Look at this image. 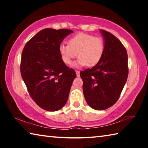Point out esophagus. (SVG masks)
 I'll use <instances>...</instances> for the list:
<instances>
[{
  "label": "esophagus",
  "mask_w": 148,
  "mask_h": 148,
  "mask_svg": "<svg viewBox=\"0 0 148 148\" xmlns=\"http://www.w3.org/2000/svg\"><path fill=\"white\" fill-rule=\"evenodd\" d=\"M76 73L77 77H79V72L78 71H76Z\"/></svg>",
  "instance_id": "esophagus-1"
}]
</instances>
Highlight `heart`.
I'll return each mask as SVG.
<instances>
[{"instance_id": "obj_1", "label": "heart", "mask_w": 148, "mask_h": 148, "mask_svg": "<svg viewBox=\"0 0 148 148\" xmlns=\"http://www.w3.org/2000/svg\"><path fill=\"white\" fill-rule=\"evenodd\" d=\"M59 51L64 64H71L72 59L77 56L76 66L87 65L91 67L98 64L101 60L104 51V43L100 37L79 33L70 38L68 44H60Z\"/></svg>"}]
</instances>
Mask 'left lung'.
Segmentation results:
<instances>
[{
    "instance_id": "left-lung-1",
    "label": "left lung",
    "mask_w": 148,
    "mask_h": 148,
    "mask_svg": "<svg viewBox=\"0 0 148 148\" xmlns=\"http://www.w3.org/2000/svg\"><path fill=\"white\" fill-rule=\"evenodd\" d=\"M104 39L103 56L91 69L80 72L85 99L96 110L108 108L116 103L128 77L127 50L114 35L101 30Z\"/></svg>"
}]
</instances>
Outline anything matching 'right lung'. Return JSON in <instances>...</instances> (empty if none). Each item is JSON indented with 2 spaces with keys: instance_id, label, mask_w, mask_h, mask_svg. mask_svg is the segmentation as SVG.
Instances as JSON below:
<instances>
[{
  "instance_id": "obj_1",
  "label": "right lung",
  "mask_w": 148,
  "mask_h": 148,
  "mask_svg": "<svg viewBox=\"0 0 148 148\" xmlns=\"http://www.w3.org/2000/svg\"><path fill=\"white\" fill-rule=\"evenodd\" d=\"M69 29H44L27 42L21 54L20 71L32 100L49 112L60 110L66 103L74 70L61 59L59 47Z\"/></svg>"
}]
</instances>
